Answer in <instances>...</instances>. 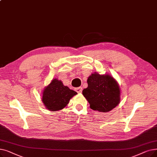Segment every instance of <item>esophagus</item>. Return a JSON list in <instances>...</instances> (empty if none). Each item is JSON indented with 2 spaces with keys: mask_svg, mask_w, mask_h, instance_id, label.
Returning a JSON list of instances; mask_svg holds the SVG:
<instances>
[{
  "mask_svg": "<svg viewBox=\"0 0 157 157\" xmlns=\"http://www.w3.org/2000/svg\"><path fill=\"white\" fill-rule=\"evenodd\" d=\"M75 90H76L78 93H81L82 92V87H78L75 89Z\"/></svg>",
  "mask_w": 157,
  "mask_h": 157,
  "instance_id": "obj_1",
  "label": "esophagus"
}]
</instances>
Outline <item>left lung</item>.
Returning <instances> with one entry per match:
<instances>
[{
    "instance_id": "obj_1",
    "label": "left lung",
    "mask_w": 157,
    "mask_h": 157,
    "mask_svg": "<svg viewBox=\"0 0 157 157\" xmlns=\"http://www.w3.org/2000/svg\"><path fill=\"white\" fill-rule=\"evenodd\" d=\"M88 87L83 95L94 110L110 112L120 101V88L117 83L110 75L92 74L87 79Z\"/></svg>"
}]
</instances>
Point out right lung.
Listing matches in <instances>:
<instances>
[{"label":"right lung","mask_w":157,"mask_h":157,"mask_svg":"<svg viewBox=\"0 0 157 157\" xmlns=\"http://www.w3.org/2000/svg\"><path fill=\"white\" fill-rule=\"evenodd\" d=\"M77 92L64 86L61 81L52 79L44 90L42 101L47 109L57 111L63 108Z\"/></svg>","instance_id":"1"}]
</instances>
